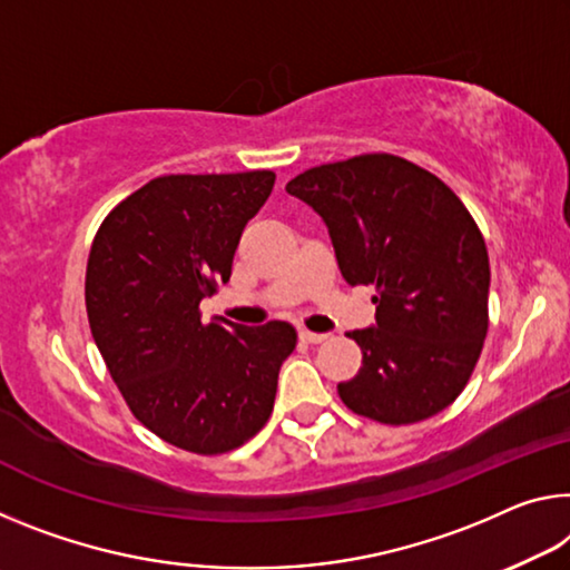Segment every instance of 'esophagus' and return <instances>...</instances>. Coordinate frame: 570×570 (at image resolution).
I'll list each match as a JSON object with an SVG mask.
<instances>
[{"instance_id": "esophagus-1", "label": "esophagus", "mask_w": 570, "mask_h": 570, "mask_svg": "<svg viewBox=\"0 0 570 570\" xmlns=\"http://www.w3.org/2000/svg\"><path fill=\"white\" fill-rule=\"evenodd\" d=\"M302 342H309V345H320V342L327 340V334H320V332H309V330H302L299 332Z\"/></svg>"}]
</instances>
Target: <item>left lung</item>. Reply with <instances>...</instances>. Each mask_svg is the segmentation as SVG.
<instances>
[{
	"instance_id": "1",
	"label": "left lung",
	"mask_w": 570,
	"mask_h": 570,
	"mask_svg": "<svg viewBox=\"0 0 570 570\" xmlns=\"http://www.w3.org/2000/svg\"><path fill=\"white\" fill-rule=\"evenodd\" d=\"M286 189L327 223L347 284L375 286V327L350 332L363 367L337 385L342 403L385 426L444 411L490 327V256L472 213L429 169L385 151L312 167Z\"/></svg>"
}]
</instances>
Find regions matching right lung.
I'll list each match as a JSON object with an SVG mask.
<instances>
[{"label": "right lung", "mask_w": 570, "mask_h": 570, "mask_svg": "<svg viewBox=\"0 0 570 570\" xmlns=\"http://www.w3.org/2000/svg\"><path fill=\"white\" fill-rule=\"evenodd\" d=\"M274 183L271 169L157 177L90 243L86 312L108 373L134 419L189 454H228L256 436L296 347L286 322L200 320Z\"/></svg>", "instance_id": "add662e5"}]
</instances>
